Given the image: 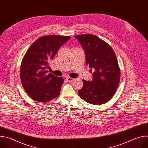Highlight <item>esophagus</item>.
Masks as SVG:
<instances>
[{
	"mask_svg": "<svg viewBox=\"0 0 148 148\" xmlns=\"http://www.w3.org/2000/svg\"><path fill=\"white\" fill-rule=\"evenodd\" d=\"M66 79H67V81L68 82H72L74 79V78H71V77H67L66 78Z\"/></svg>",
	"mask_w": 148,
	"mask_h": 148,
	"instance_id": "1",
	"label": "esophagus"
}]
</instances>
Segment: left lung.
Masks as SVG:
<instances>
[{
  "label": "left lung",
  "instance_id": "1",
  "mask_svg": "<svg viewBox=\"0 0 148 148\" xmlns=\"http://www.w3.org/2000/svg\"><path fill=\"white\" fill-rule=\"evenodd\" d=\"M86 54V62L92 81L83 79V87L78 90L79 97L88 103L101 105L110 101L115 93L120 80V70L116 55L106 42L91 34L74 36Z\"/></svg>",
  "mask_w": 148,
  "mask_h": 148
}]
</instances>
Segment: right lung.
<instances>
[{
    "label": "right lung",
    "instance_id": "right-lung-1",
    "mask_svg": "<svg viewBox=\"0 0 148 148\" xmlns=\"http://www.w3.org/2000/svg\"><path fill=\"white\" fill-rule=\"evenodd\" d=\"M70 38V36L56 35L42 36L27 51L21 64L20 74L25 91L33 99L46 102L59 95L64 79L48 73L49 62Z\"/></svg>",
    "mask_w": 148,
    "mask_h": 148
}]
</instances>
